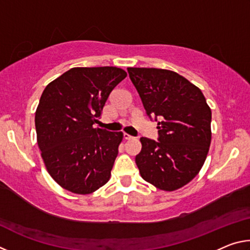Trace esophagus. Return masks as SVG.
Masks as SVG:
<instances>
[{
    "mask_svg": "<svg viewBox=\"0 0 250 250\" xmlns=\"http://www.w3.org/2000/svg\"><path fill=\"white\" fill-rule=\"evenodd\" d=\"M131 139H133L132 137H131V135L124 133V140H131Z\"/></svg>",
    "mask_w": 250,
    "mask_h": 250,
    "instance_id": "obj_1",
    "label": "esophagus"
}]
</instances>
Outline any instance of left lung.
I'll list each match as a JSON object with an SVG mask.
<instances>
[{
    "label": "left lung",
    "mask_w": 250,
    "mask_h": 250,
    "mask_svg": "<svg viewBox=\"0 0 250 250\" xmlns=\"http://www.w3.org/2000/svg\"><path fill=\"white\" fill-rule=\"evenodd\" d=\"M146 116L158 122V141L141 138L135 163L143 180L163 191L192 181L208 153L211 111L200 88L175 71L128 68Z\"/></svg>",
    "instance_id": "1"
}]
</instances>
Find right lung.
I'll list each match as a JSON object with an SVG mask.
<instances>
[{"mask_svg":"<svg viewBox=\"0 0 250 250\" xmlns=\"http://www.w3.org/2000/svg\"><path fill=\"white\" fill-rule=\"evenodd\" d=\"M125 77L117 67H75L42 94L35 113L37 143L50 176L67 191L90 194L109 181L124 134L94 125Z\"/></svg>","mask_w":250,"mask_h":250,"instance_id":"right-lung-1","label":"right lung"}]
</instances>
